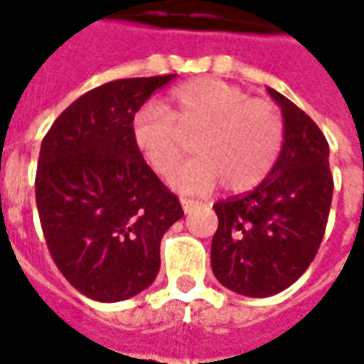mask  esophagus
I'll use <instances>...</instances> for the list:
<instances>
[{"label":"esophagus","mask_w":364,"mask_h":364,"mask_svg":"<svg viewBox=\"0 0 364 364\" xmlns=\"http://www.w3.org/2000/svg\"><path fill=\"white\" fill-rule=\"evenodd\" d=\"M180 203H182V209H184V213H190L198 205V201H193V199H186L182 198L180 199Z\"/></svg>","instance_id":"obj_1"}]
</instances>
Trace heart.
Wrapping results in <instances>:
<instances>
[{
  "mask_svg": "<svg viewBox=\"0 0 364 364\" xmlns=\"http://www.w3.org/2000/svg\"><path fill=\"white\" fill-rule=\"evenodd\" d=\"M186 136H196L198 155L174 172L171 184L178 192H209L218 178L226 190L244 192L274 166L284 120L274 103L218 78H198L172 90L171 111L146 103L134 114V144L161 176L176 168Z\"/></svg>",
  "mask_w": 364,
  "mask_h": 364,
  "instance_id": "b5f03b06",
  "label": "heart"
}]
</instances>
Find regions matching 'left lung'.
I'll list each match as a JSON object with an SVG mask.
<instances>
[{
    "instance_id": "left-lung-1",
    "label": "left lung",
    "mask_w": 364,
    "mask_h": 364,
    "mask_svg": "<svg viewBox=\"0 0 364 364\" xmlns=\"http://www.w3.org/2000/svg\"><path fill=\"white\" fill-rule=\"evenodd\" d=\"M269 90L284 117V144L269 176L245 196L218 201L213 274L247 297L282 291L313 263L326 230L334 180L328 141L296 103Z\"/></svg>"
}]
</instances>
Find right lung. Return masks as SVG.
<instances>
[{
    "mask_svg": "<svg viewBox=\"0 0 364 364\" xmlns=\"http://www.w3.org/2000/svg\"><path fill=\"white\" fill-rule=\"evenodd\" d=\"M174 76L90 90L42 141L36 205L46 244L63 276L95 301H122L149 288L161 237L184 217L132 138L134 114Z\"/></svg>",
    "mask_w": 364,
    "mask_h": 364,
    "instance_id": "add662e5",
    "label": "right lung"
}]
</instances>
